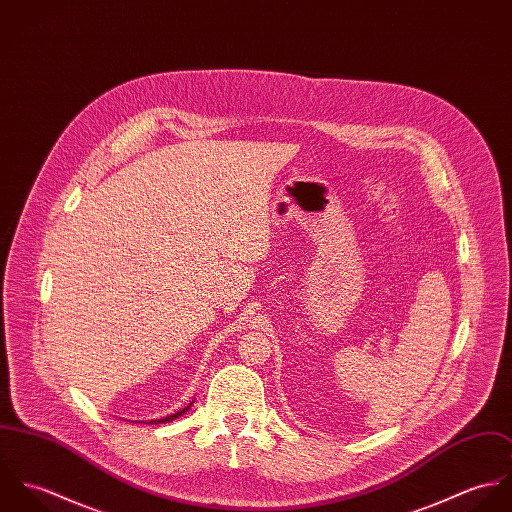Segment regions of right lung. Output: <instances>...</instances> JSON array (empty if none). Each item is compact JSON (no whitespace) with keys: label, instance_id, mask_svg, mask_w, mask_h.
<instances>
[{"label":"right lung","instance_id":"add662e5","mask_svg":"<svg viewBox=\"0 0 512 512\" xmlns=\"http://www.w3.org/2000/svg\"><path fill=\"white\" fill-rule=\"evenodd\" d=\"M191 408V404L187 406V408H183V410H179V412H175V414H171V416H167V418H163V420H157V424H165V422H171V420H175V418H179V416H183L187 410Z\"/></svg>","mask_w":512,"mask_h":512}]
</instances>
